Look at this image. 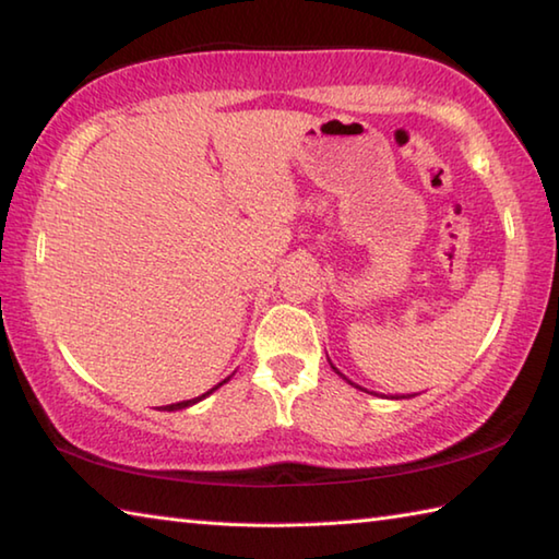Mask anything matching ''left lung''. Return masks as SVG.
I'll return each mask as SVG.
<instances>
[{"mask_svg": "<svg viewBox=\"0 0 559 559\" xmlns=\"http://www.w3.org/2000/svg\"><path fill=\"white\" fill-rule=\"evenodd\" d=\"M333 370H335V367H333ZM335 372H337V370H335ZM337 374H340V372H337ZM340 377H343V374H340Z\"/></svg>", "mask_w": 559, "mask_h": 559, "instance_id": "left-lung-1", "label": "left lung"}]
</instances>
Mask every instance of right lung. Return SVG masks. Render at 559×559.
<instances>
[{
    "label": "right lung",
    "mask_w": 559,
    "mask_h": 559,
    "mask_svg": "<svg viewBox=\"0 0 559 559\" xmlns=\"http://www.w3.org/2000/svg\"><path fill=\"white\" fill-rule=\"evenodd\" d=\"M226 382V380H224ZM222 382V384H224ZM214 390H216V386H214ZM212 390V392H214ZM206 394H210V392H206ZM206 394H202V396H197V400H187V402H177V404H167V406H163V409H167V412H175V409H185V406H189V404H194V402H200V400H204V396Z\"/></svg>",
    "instance_id": "obj_1"
}]
</instances>
